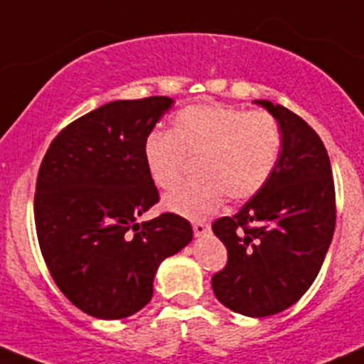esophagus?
Here are the masks:
<instances>
[{"label":"esophagus","mask_w":364,"mask_h":364,"mask_svg":"<svg viewBox=\"0 0 364 364\" xmlns=\"http://www.w3.org/2000/svg\"><path fill=\"white\" fill-rule=\"evenodd\" d=\"M193 232H196L197 237L205 236V234L209 232V223H205V222H196V223H193Z\"/></svg>","instance_id":"esophagus-1"}]
</instances>
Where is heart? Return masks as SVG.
Wrapping results in <instances>:
<instances>
[{"label": "heart", "instance_id": "b5f03b06", "mask_svg": "<svg viewBox=\"0 0 364 364\" xmlns=\"http://www.w3.org/2000/svg\"><path fill=\"white\" fill-rule=\"evenodd\" d=\"M282 132L266 111L245 112L222 104H193L172 117L171 134L149 135L144 161L159 188L181 179L186 159L199 179L164 197V208L190 220L215 213L225 196L243 203L264 188L277 167Z\"/></svg>", "mask_w": 364, "mask_h": 364}]
</instances>
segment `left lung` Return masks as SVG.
Instances as JSON below:
<instances>
[{
	"instance_id": "8db88e82",
	"label": "left lung",
	"mask_w": 364,
	"mask_h": 364,
	"mask_svg": "<svg viewBox=\"0 0 364 364\" xmlns=\"http://www.w3.org/2000/svg\"><path fill=\"white\" fill-rule=\"evenodd\" d=\"M255 104L280 127V159L257 196L213 223L229 259L211 285L227 308L260 318L287 310L314 284L335 232L336 205L331 161L314 128L273 102Z\"/></svg>"
}]
</instances>
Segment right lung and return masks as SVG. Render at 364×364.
<instances>
[{
    "mask_svg": "<svg viewBox=\"0 0 364 364\" xmlns=\"http://www.w3.org/2000/svg\"><path fill=\"white\" fill-rule=\"evenodd\" d=\"M172 102H109L63 128L40 165V250L60 291L91 317L116 321L144 308L160 264L193 237L188 220L172 213L139 223L159 203L144 144Z\"/></svg>",
    "mask_w": 364,
    "mask_h": 364,
    "instance_id": "1",
    "label": "right lung"
}]
</instances>
